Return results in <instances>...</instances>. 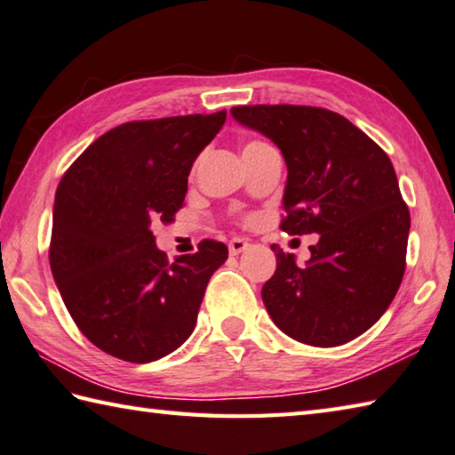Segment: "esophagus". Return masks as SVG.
I'll return each mask as SVG.
<instances>
[{"instance_id": "obj_1", "label": "esophagus", "mask_w": 455, "mask_h": 455, "mask_svg": "<svg viewBox=\"0 0 455 455\" xmlns=\"http://www.w3.org/2000/svg\"><path fill=\"white\" fill-rule=\"evenodd\" d=\"M251 246L246 243L244 238H230V243H228V251H230V254H240V252H244L246 248Z\"/></svg>"}]
</instances>
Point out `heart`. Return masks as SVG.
I'll list each match as a JSON object with an SVG mask.
<instances>
[{"label":"heart","instance_id":"heart-1","mask_svg":"<svg viewBox=\"0 0 455 455\" xmlns=\"http://www.w3.org/2000/svg\"><path fill=\"white\" fill-rule=\"evenodd\" d=\"M260 146H266L262 144V141H248V144L243 148V151H248V149H254V148H260Z\"/></svg>","mask_w":455,"mask_h":455}]
</instances>
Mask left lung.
Returning <instances> with one entry per match:
<instances>
[{
	"instance_id": "obj_1",
	"label": "left lung",
	"mask_w": 455,
	"mask_h": 455,
	"mask_svg": "<svg viewBox=\"0 0 455 455\" xmlns=\"http://www.w3.org/2000/svg\"><path fill=\"white\" fill-rule=\"evenodd\" d=\"M233 118L280 148L288 167L282 230L319 235L306 266L278 246L262 299L291 339L335 347L375 325L400 288L411 212L388 156L314 106H235Z\"/></svg>"
}]
</instances>
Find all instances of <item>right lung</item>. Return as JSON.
<instances>
[{
  "mask_svg": "<svg viewBox=\"0 0 455 455\" xmlns=\"http://www.w3.org/2000/svg\"><path fill=\"white\" fill-rule=\"evenodd\" d=\"M227 110L128 122L88 146L62 175L52 209L51 272L80 331L130 363L165 357L193 333L228 248L203 240L169 264L151 222L183 207L187 177Z\"/></svg>",
  "mask_w": 455,
  "mask_h": 455,
  "instance_id": "add662e5",
  "label": "right lung"
}]
</instances>
